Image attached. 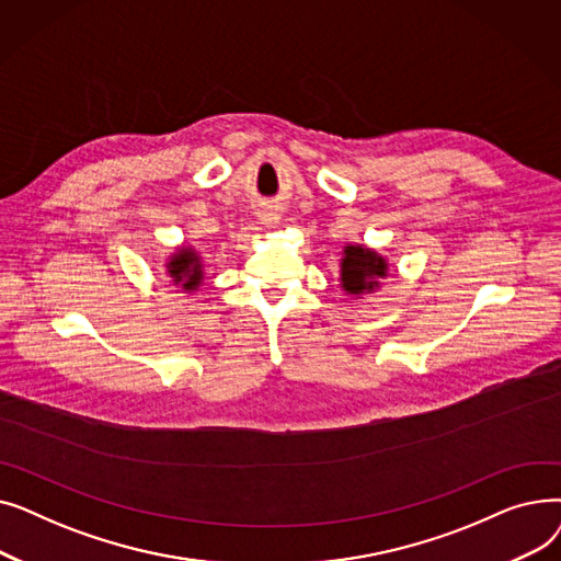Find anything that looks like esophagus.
Listing matches in <instances>:
<instances>
[{
	"label": "esophagus",
	"instance_id": "1",
	"mask_svg": "<svg viewBox=\"0 0 561 561\" xmlns=\"http://www.w3.org/2000/svg\"><path fill=\"white\" fill-rule=\"evenodd\" d=\"M261 218H263V222L268 225V227H273V225H277V222H279V216H277V211H273V209H265Z\"/></svg>",
	"mask_w": 561,
	"mask_h": 561
}]
</instances>
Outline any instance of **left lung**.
<instances>
[{
  "label": "left lung",
  "instance_id": "1",
  "mask_svg": "<svg viewBox=\"0 0 561 561\" xmlns=\"http://www.w3.org/2000/svg\"><path fill=\"white\" fill-rule=\"evenodd\" d=\"M339 286L352 300L370 296L389 277V259L362 243H345L339 263Z\"/></svg>",
  "mask_w": 561,
  "mask_h": 561
}]
</instances>
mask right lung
<instances>
[{"label": "right lung", "instance_id": "obj_1", "mask_svg": "<svg viewBox=\"0 0 561 561\" xmlns=\"http://www.w3.org/2000/svg\"><path fill=\"white\" fill-rule=\"evenodd\" d=\"M163 268L172 286L182 288L188 296H193V293L199 290V286L204 284V261L197 248L193 245L174 248V252L168 254Z\"/></svg>", "mask_w": 561, "mask_h": 561}]
</instances>
